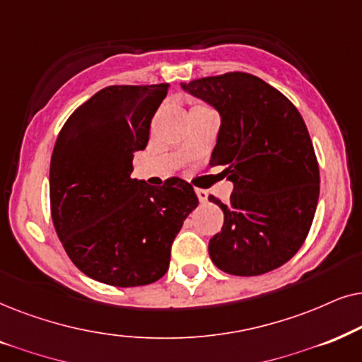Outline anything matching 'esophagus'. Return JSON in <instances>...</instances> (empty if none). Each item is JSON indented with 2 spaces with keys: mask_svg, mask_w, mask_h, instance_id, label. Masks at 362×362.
<instances>
[{
  "mask_svg": "<svg viewBox=\"0 0 362 362\" xmlns=\"http://www.w3.org/2000/svg\"><path fill=\"white\" fill-rule=\"evenodd\" d=\"M195 194H197V197H199V200L202 202V204H205V202L209 200V192L204 189H195Z\"/></svg>",
  "mask_w": 362,
  "mask_h": 362,
  "instance_id": "obj_1",
  "label": "esophagus"
}]
</instances>
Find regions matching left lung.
<instances>
[{
	"instance_id": "8db88e82",
	"label": "left lung",
	"mask_w": 362,
	"mask_h": 362,
	"mask_svg": "<svg viewBox=\"0 0 362 362\" xmlns=\"http://www.w3.org/2000/svg\"><path fill=\"white\" fill-rule=\"evenodd\" d=\"M220 112L210 165H225L233 194L209 242L221 272L257 276L295 257L310 233L320 199V165L301 114L286 95L248 72L182 84Z\"/></svg>"
}]
</instances>
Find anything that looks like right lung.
Returning a JSON list of instances; mask_svg holds the SVG:
<instances>
[{
	"label": "right lung",
	"mask_w": 362,
	"mask_h": 362,
	"mask_svg": "<svg viewBox=\"0 0 362 362\" xmlns=\"http://www.w3.org/2000/svg\"><path fill=\"white\" fill-rule=\"evenodd\" d=\"M168 84L109 86L81 104L57 136L49 167L51 216L67 257L110 286L160 279L173 238L199 205L178 177L162 187L131 178Z\"/></svg>",
	"instance_id": "1"
}]
</instances>
